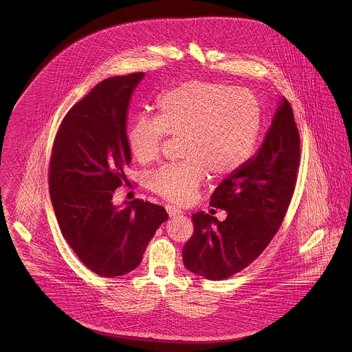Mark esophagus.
<instances>
[{
	"mask_svg": "<svg viewBox=\"0 0 352 352\" xmlns=\"http://www.w3.org/2000/svg\"><path fill=\"white\" fill-rule=\"evenodd\" d=\"M166 211H168V214L171 217V218L179 217V215L182 214V211H181L179 208H177V207H174V206H170V204L166 206Z\"/></svg>",
	"mask_w": 352,
	"mask_h": 352,
	"instance_id": "obj_1",
	"label": "esophagus"
}]
</instances>
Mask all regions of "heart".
Instances as JSON below:
<instances>
[{
	"mask_svg": "<svg viewBox=\"0 0 352 352\" xmlns=\"http://www.w3.org/2000/svg\"><path fill=\"white\" fill-rule=\"evenodd\" d=\"M158 116H140L128 129V145L140 162L154 161L165 135H184V162L160 168L149 184L168 201H192L207 171L223 178L243 168L256 149L261 108L251 92L228 84L190 80L165 92Z\"/></svg>",
	"mask_w": 352,
	"mask_h": 352,
	"instance_id": "1",
	"label": "heart"
}]
</instances>
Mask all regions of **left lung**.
<instances>
[{"label": "left lung", "mask_w": 352, "mask_h": 352, "mask_svg": "<svg viewBox=\"0 0 352 352\" xmlns=\"http://www.w3.org/2000/svg\"><path fill=\"white\" fill-rule=\"evenodd\" d=\"M300 166V134L289 101L280 99L257 154L226 178L210 206L224 210L223 221L192 215L194 234L182 250L190 272L218 281L248 267L278 231Z\"/></svg>", "instance_id": "left-lung-1"}]
</instances>
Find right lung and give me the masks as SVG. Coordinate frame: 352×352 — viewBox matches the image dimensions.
Instances as JSON below:
<instances>
[{"mask_svg": "<svg viewBox=\"0 0 352 352\" xmlns=\"http://www.w3.org/2000/svg\"><path fill=\"white\" fill-rule=\"evenodd\" d=\"M142 72L113 76L95 85L63 118L50 161V198L63 237L79 260L102 277L137 268L164 207L135 199L113 203L128 181V107Z\"/></svg>", "mask_w": 352, "mask_h": 352, "instance_id": "add662e5", "label": "right lung"}]
</instances>
